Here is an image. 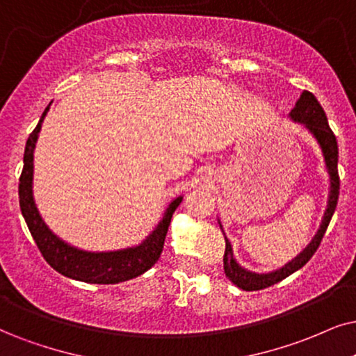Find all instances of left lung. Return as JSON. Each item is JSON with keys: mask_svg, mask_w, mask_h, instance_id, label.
<instances>
[{"mask_svg": "<svg viewBox=\"0 0 356 356\" xmlns=\"http://www.w3.org/2000/svg\"><path fill=\"white\" fill-rule=\"evenodd\" d=\"M289 116L294 121H298V123H302L305 128L314 134V138L317 139V143L322 147L328 175H330V197H328L327 211L325 215H323L321 230H318L317 235L314 236L312 243H310L307 248H305L298 258L292 259L289 264H286L284 268L268 274H256V273L243 269L240 264L236 263L235 258H233L230 241L225 238V241H227V248H225V256H223L225 274H227V277L230 279L233 284L238 286L243 291L266 289V287L277 284L279 281H282V279L291 276L292 273L298 271V269L302 268L304 264H307L309 259L312 258L314 253L318 250V246H321V241L323 235H325L328 223H330L332 220V215H334L337 204H339L340 177H339V168H337V164H339V146H337V138L334 131H332L330 126H328L325 111H323L321 103L317 102V98L314 97V93L304 90L302 95H300L298 103H296V106L291 110Z\"/></svg>", "mask_w": 356, "mask_h": 356, "instance_id": "1", "label": "left lung"}]
</instances>
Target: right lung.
Instances as JSON below:
<instances>
[{
	"label": "right lung",
	"instance_id": "obj_1",
	"mask_svg": "<svg viewBox=\"0 0 356 356\" xmlns=\"http://www.w3.org/2000/svg\"><path fill=\"white\" fill-rule=\"evenodd\" d=\"M47 110L49 106L44 110L38 126L29 134L28 143H26L24 165H22L19 177V207L39 251L57 273L77 279V281L92 282V284H116V282L141 276L143 273L154 266L157 259L161 258L170 218L182 202V197H177L174 202H170L169 209L165 210L156 230L136 248L110 251V253H90V251H82L67 245L60 238L54 235L47 225L42 222L33 197L34 147Z\"/></svg>",
	"mask_w": 356,
	"mask_h": 356
}]
</instances>
